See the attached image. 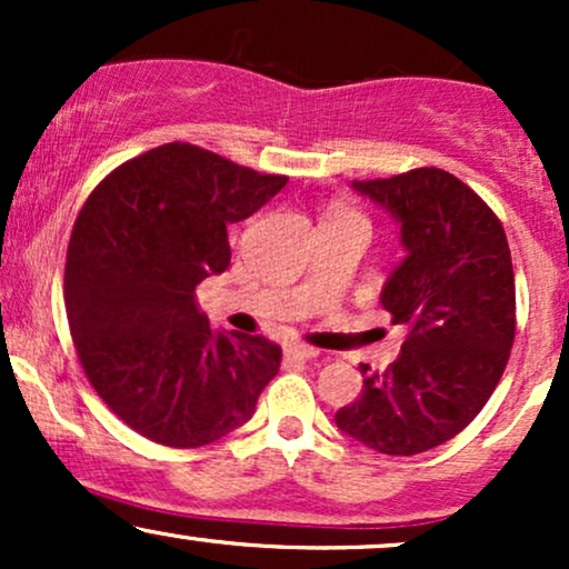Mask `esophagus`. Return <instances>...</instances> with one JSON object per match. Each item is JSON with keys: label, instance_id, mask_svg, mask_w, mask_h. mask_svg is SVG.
<instances>
[{"label": "esophagus", "instance_id": "esophagus-1", "mask_svg": "<svg viewBox=\"0 0 569 569\" xmlns=\"http://www.w3.org/2000/svg\"><path fill=\"white\" fill-rule=\"evenodd\" d=\"M316 348H310V345H302V342H291L286 345V356L289 358H297V361H310V358H318Z\"/></svg>", "mask_w": 569, "mask_h": 569}]
</instances>
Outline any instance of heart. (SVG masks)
Returning <instances> with one entry per match:
<instances>
[{
    "instance_id": "heart-1",
    "label": "heart",
    "mask_w": 569,
    "mask_h": 569,
    "mask_svg": "<svg viewBox=\"0 0 569 569\" xmlns=\"http://www.w3.org/2000/svg\"><path fill=\"white\" fill-rule=\"evenodd\" d=\"M329 217H361V213L352 211V208L345 206V202H335V206L329 208Z\"/></svg>"
}]
</instances>
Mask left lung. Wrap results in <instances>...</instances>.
Instances as JSON below:
<instances>
[{
    "label": "left lung",
    "mask_w": 569,
    "mask_h": 569,
    "mask_svg": "<svg viewBox=\"0 0 569 569\" xmlns=\"http://www.w3.org/2000/svg\"><path fill=\"white\" fill-rule=\"evenodd\" d=\"M401 224L407 257L380 302L407 329L337 428L380 455H420L460 433L498 388L516 335L511 248L492 208L441 168L352 181Z\"/></svg>",
    "instance_id": "1"
}]
</instances>
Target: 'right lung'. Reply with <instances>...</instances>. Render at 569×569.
Segmentation results:
<instances>
[{
	"instance_id": "1",
	"label": "right lung",
	"mask_w": 569,
	"mask_h": 569,
	"mask_svg": "<svg viewBox=\"0 0 569 569\" xmlns=\"http://www.w3.org/2000/svg\"><path fill=\"white\" fill-rule=\"evenodd\" d=\"M286 181L173 141L122 162L82 206L63 276L71 339L101 401L149 441L221 439L278 375V345L211 331L194 289L230 267L227 227Z\"/></svg>"
}]
</instances>
